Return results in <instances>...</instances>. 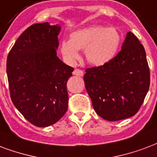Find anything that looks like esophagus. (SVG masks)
Masks as SVG:
<instances>
[{
    "label": "esophagus",
    "mask_w": 157,
    "mask_h": 157,
    "mask_svg": "<svg viewBox=\"0 0 157 157\" xmlns=\"http://www.w3.org/2000/svg\"><path fill=\"white\" fill-rule=\"evenodd\" d=\"M73 75H77V76H82V75H84V72H83L82 70L75 69L74 70V71H73Z\"/></svg>",
    "instance_id": "obj_1"
}]
</instances>
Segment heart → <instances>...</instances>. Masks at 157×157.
I'll return each instance as SVG.
<instances>
[{"instance_id": "obj_1", "label": "heart", "mask_w": 157, "mask_h": 157, "mask_svg": "<svg viewBox=\"0 0 157 157\" xmlns=\"http://www.w3.org/2000/svg\"><path fill=\"white\" fill-rule=\"evenodd\" d=\"M121 37L116 28L103 25H90L74 31L70 40H62L60 51L69 63L80 57L79 50H85L86 58L90 64L103 66L116 56Z\"/></svg>"}]
</instances>
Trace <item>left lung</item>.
I'll use <instances>...</instances> for the list:
<instances>
[{
    "instance_id": "obj_1",
    "label": "left lung",
    "mask_w": 157,
    "mask_h": 157,
    "mask_svg": "<svg viewBox=\"0 0 157 157\" xmlns=\"http://www.w3.org/2000/svg\"><path fill=\"white\" fill-rule=\"evenodd\" d=\"M86 89L100 117L115 121L136 114L150 86L146 52L129 31L121 51L110 62L86 70Z\"/></svg>"
}]
</instances>
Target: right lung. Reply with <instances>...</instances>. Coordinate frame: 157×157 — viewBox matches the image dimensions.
<instances>
[{
	"mask_svg": "<svg viewBox=\"0 0 157 157\" xmlns=\"http://www.w3.org/2000/svg\"><path fill=\"white\" fill-rule=\"evenodd\" d=\"M59 25L29 26L9 52L6 73L10 98L29 122L39 127L55 124L68 107L67 82L74 71L56 56Z\"/></svg>",
	"mask_w": 157,
	"mask_h": 157,
	"instance_id": "obj_1",
	"label": "right lung"
}]
</instances>
